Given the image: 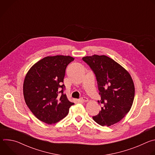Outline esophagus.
<instances>
[{"instance_id":"1","label":"esophagus","mask_w":155,"mask_h":155,"mask_svg":"<svg viewBox=\"0 0 155 155\" xmlns=\"http://www.w3.org/2000/svg\"><path fill=\"white\" fill-rule=\"evenodd\" d=\"M80 101H81V102H87L88 101V99L87 98V97H82V98H81L80 99Z\"/></svg>"}]
</instances>
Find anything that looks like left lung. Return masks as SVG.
<instances>
[{"label":"left lung","mask_w":155,"mask_h":155,"mask_svg":"<svg viewBox=\"0 0 155 155\" xmlns=\"http://www.w3.org/2000/svg\"><path fill=\"white\" fill-rule=\"evenodd\" d=\"M82 59L96 75L104 105L99 114L93 117L102 126H110L121 121L133 104L135 87L129 73L114 59L105 55L85 56Z\"/></svg>","instance_id":"left-lung-1"}]
</instances>
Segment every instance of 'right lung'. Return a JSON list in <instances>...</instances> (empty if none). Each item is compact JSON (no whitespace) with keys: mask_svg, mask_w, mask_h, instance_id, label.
Instances as JSON below:
<instances>
[{"mask_svg":"<svg viewBox=\"0 0 155 155\" xmlns=\"http://www.w3.org/2000/svg\"><path fill=\"white\" fill-rule=\"evenodd\" d=\"M74 60L70 56H47L34 64L28 72L23 83L25 102L39 120L54 124L69 113L74 103L64 93L65 69ZM62 90L60 91V88Z\"/></svg>","mask_w":155,"mask_h":155,"instance_id":"add662e5","label":"right lung"}]
</instances>
